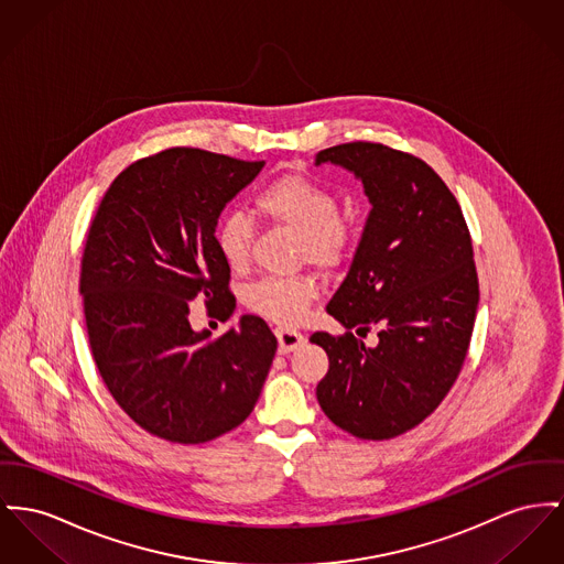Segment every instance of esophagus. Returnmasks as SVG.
<instances>
[{"instance_id":"1","label":"esophagus","mask_w":564,"mask_h":564,"mask_svg":"<svg viewBox=\"0 0 564 564\" xmlns=\"http://www.w3.org/2000/svg\"><path fill=\"white\" fill-rule=\"evenodd\" d=\"M275 338L280 344V352L286 355V352H293L295 348H300L305 344V336L297 332V329H291V327H278L275 329Z\"/></svg>"}]
</instances>
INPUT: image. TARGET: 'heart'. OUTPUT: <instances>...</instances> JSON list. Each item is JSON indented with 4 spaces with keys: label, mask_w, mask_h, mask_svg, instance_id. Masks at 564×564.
I'll return each mask as SVG.
<instances>
[{
    "label": "heart",
    "mask_w": 564,
    "mask_h": 564,
    "mask_svg": "<svg viewBox=\"0 0 564 564\" xmlns=\"http://www.w3.org/2000/svg\"><path fill=\"white\" fill-rule=\"evenodd\" d=\"M254 207L275 223L300 232V257L323 269L344 263L355 248V228L339 214L338 194L307 175H280L254 194ZM216 248L228 269L241 271L250 261L252 223L228 212L216 225ZM316 297V284L307 275H264L252 282L246 305L278 325H295L305 318Z\"/></svg>",
    "instance_id": "1"
}]
</instances>
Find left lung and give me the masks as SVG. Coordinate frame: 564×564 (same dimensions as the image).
<instances>
[{
  "label": "left lung",
  "mask_w": 564,
  "mask_h": 564,
  "mask_svg": "<svg viewBox=\"0 0 564 564\" xmlns=\"http://www.w3.org/2000/svg\"><path fill=\"white\" fill-rule=\"evenodd\" d=\"M321 162L352 171L372 212L327 305L346 334L310 336L329 357L316 398L344 432L389 441L434 413L464 366L479 303L473 239L453 192L413 153L352 141ZM372 326L375 349L351 334Z\"/></svg>",
  "instance_id": "left-lung-1"
}]
</instances>
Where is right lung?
Returning a JSON list of instances; mask_svg holds the SVG:
<instances>
[{
  "mask_svg": "<svg viewBox=\"0 0 564 564\" xmlns=\"http://www.w3.org/2000/svg\"><path fill=\"white\" fill-rule=\"evenodd\" d=\"M263 160L169 148L126 166L91 220L78 291L91 357L121 411L158 438L209 443L254 411L278 339L261 316L212 338L189 301L228 321L230 269L216 248L226 203Z\"/></svg>",
  "mask_w": 564,
  "mask_h": 564,
  "instance_id": "obj_1",
  "label": "right lung"
}]
</instances>
